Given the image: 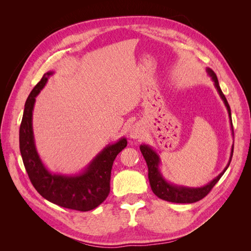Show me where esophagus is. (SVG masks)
<instances>
[{
    "label": "esophagus",
    "instance_id": "34e87169",
    "mask_svg": "<svg viewBox=\"0 0 251 251\" xmlns=\"http://www.w3.org/2000/svg\"><path fill=\"white\" fill-rule=\"evenodd\" d=\"M144 128L140 124H134L130 128V138L132 139H139L143 137Z\"/></svg>",
    "mask_w": 251,
    "mask_h": 251
}]
</instances>
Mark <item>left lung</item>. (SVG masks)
I'll return each mask as SVG.
<instances>
[{
    "label": "left lung",
    "mask_w": 251,
    "mask_h": 251,
    "mask_svg": "<svg viewBox=\"0 0 251 251\" xmlns=\"http://www.w3.org/2000/svg\"><path fill=\"white\" fill-rule=\"evenodd\" d=\"M206 72L208 74V76L212 80H214V85L218 91L220 97L222 98V100L227 109V112H228V116L230 119L231 134L233 136L231 112H230L229 104H228V102H227V100L224 96L221 88H220L216 73L211 69H209V68H207ZM140 151H141V153H142L144 159H146V162L148 164L149 180H150L151 188V191H153V193L158 197V198H160L165 201H169V202H173V203H194V202H197V201L203 199L204 197L211 191V188L216 185V183L220 180V178L223 176L225 171L228 169V166L231 161V158H232L233 144L231 147L229 161L225 166L223 172L220 175H218L215 179H212L209 183H207L204 186H201V187H187V186H183V185H176V184L171 183V182H169L162 176L160 169H159V165H160V158H159V155L156 153V151L153 150V148L151 147L148 146V144H141Z\"/></svg>",
    "instance_id": "left-lung-1"
}]
</instances>
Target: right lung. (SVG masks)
<instances>
[{
	"instance_id": "obj_1",
	"label": "right lung",
	"mask_w": 251,
	"mask_h": 251,
	"mask_svg": "<svg viewBox=\"0 0 251 251\" xmlns=\"http://www.w3.org/2000/svg\"><path fill=\"white\" fill-rule=\"evenodd\" d=\"M54 73L44 74L39 83L29 94L20 126V151L26 172L32 185L43 198L58 206L79 211H89L100 205L110 193V180L113 162L127 144L126 138L108 144L94 157L87 168L79 174H53L46 166L36 151L32 112L35 97Z\"/></svg>"
}]
</instances>
